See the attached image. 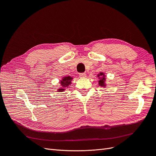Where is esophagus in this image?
I'll use <instances>...</instances> for the list:
<instances>
[{
  "label": "esophagus",
  "mask_w": 156,
  "mask_h": 156,
  "mask_svg": "<svg viewBox=\"0 0 156 156\" xmlns=\"http://www.w3.org/2000/svg\"><path fill=\"white\" fill-rule=\"evenodd\" d=\"M86 76H87V74L84 73H80V74H79V77H81V78H85Z\"/></svg>",
  "instance_id": "obj_1"
}]
</instances>
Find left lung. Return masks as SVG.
<instances>
[{
  "instance_id": "1",
  "label": "left lung",
  "mask_w": 156,
  "mask_h": 156,
  "mask_svg": "<svg viewBox=\"0 0 156 156\" xmlns=\"http://www.w3.org/2000/svg\"><path fill=\"white\" fill-rule=\"evenodd\" d=\"M97 77H98V79H99V81H98L99 86H100L101 87L105 88L107 86V84H106V75L105 73L100 72V73L98 74Z\"/></svg>"
}]
</instances>
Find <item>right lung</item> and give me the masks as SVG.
I'll list each match as a JSON object with an SVG mask.
<instances>
[{
	"mask_svg": "<svg viewBox=\"0 0 156 156\" xmlns=\"http://www.w3.org/2000/svg\"><path fill=\"white\" fill-rule=\"evenodd\" d=\"M73 77L71 76H64L60 80L59 83L60 84V87L57 89V92H62L65 91L66 88H69V86L72 84V81Z\"/></svg>",
	"mask_w": 156,
	"mask_h": 156,
	"instance_id": "add662e5",
	"label": "right lung"
}]
</instances>
